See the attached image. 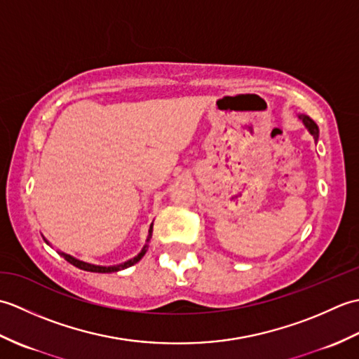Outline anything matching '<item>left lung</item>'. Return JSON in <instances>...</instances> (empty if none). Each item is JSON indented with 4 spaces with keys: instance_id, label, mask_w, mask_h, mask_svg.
Listing matches in <instances>:
<instances>
[{
    "instance_id": "1",
    "label": "left lung",
    "mask_w": 359,
    "mask_h": 359,
    "mask_svg": "<svg viewBox=\"0 0 359 359\" xmlns=\"http://www.w3.org/2000/svg\"><path fill=\"white\" fill-rule=\"evenodd\" d=\"M299 118L302 120V123L306 125V128L309 129V133L313 135V139L318 142V137H319V129H318V125L315 123L313 120H311L309 116H306V114H299Z\"/></svg>"
}]
</instances>
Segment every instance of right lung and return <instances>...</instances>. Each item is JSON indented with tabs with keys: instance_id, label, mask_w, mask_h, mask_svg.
Here are the masks:
<instances>
[{
	"instance_id": "right-lung-1",
	"label": "right lung",
	"mask_w": 359,
	"mask_h": 359,
	"mask_svg": "<svg viewBox=\"0 0 359 359\" xmlns=\"http://www.w3.org/2000/svg\"><path fill=\"white\" fill-rule=\"evenodd\" d=\"M151 236H152V225L149 226V234H148L147 243H144V245H143L140 253L137 255L135 257L129 259V261H126V262H123V264L112 265V266H102V265L88 264V262H83V261H80V259H75V257H72V256H69V255H65V253H60V255H62L67 262L75 265V266H77V269H80V270H85V271H93V273H112V271H120V270H125V269H128V266H131V265H134V264H137V262L140 261V259L144 256V253H147V251H148V247H149L148 242H149V239H151ZM46 242H48V241H46Z\"/></svg>"
}]
</instances>
